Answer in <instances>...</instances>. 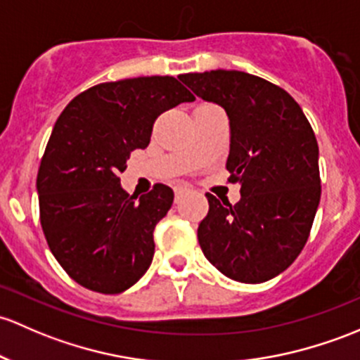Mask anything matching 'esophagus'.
Listing matches in <instances>:
<instances>
[{"label": "esophagus", "instance_id": "obj_1", "mask_svg": "<svg viewBox=\"0 0 360 360\" xmlns=\"http://www.w3.org/2000/svg\"><path fill=\"white\" fill-rule=\"evenodd\" d=\"M190 191H191L190 186H177L176 188V202H179V200L183 198L184 195H188Z\"/></svg>", "mask_w": 360, "mask_h": 360}]
</instances>
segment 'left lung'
Returning <instances> with one entry per match:
<instances>
[{
    "label": "left lung",
    "mask_w": 360,
    "mask_h": 360,
    "mask_svg": "<svg viewBox=\"0 0 360 360\" xmlns=\"http://www.w3.org/2000/svg\"><path fill=\"white\" fill-rule=\"evenodd\" d=\"M202 100L229 119L226 169L236 205L207 193L198 226L203 255L228 278L264 283L288 269L307 243L321 200L319 146L300 105L272 82L240 70L183 74Z\"/></svg>",
    "instance_id": "1"
}]
</instances>
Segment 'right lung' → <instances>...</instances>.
<instances>
[{
	"instance_id": "1",
	"label": "right lung",
	"mask_w": 360,
	"mask_h": 360,
	"mask_svg": "<svg viewBox=\"0 0 360 360\" xmlns=\"http://www.w3.org/2000/svg\"><path fill=\"white\" fill-rule=\"evenodd\" d=\"M195 96L169 75L103 82L60 113L37 172L39 215L48 247L74 281L122 293L148 271L153 231L174 202L155 184L143 196L122 190L119 172L132 150L146 148L162 112Z\"/></svg>"
}]
</instances>
